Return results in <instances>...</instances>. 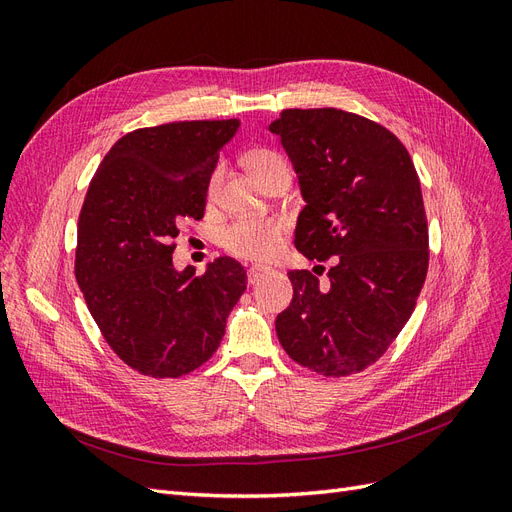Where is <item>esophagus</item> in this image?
I'll return each instance as SVG.
<instances>
[{
    "mask_svg": "<svg viewBox=\"0 0 512 512\" xmlns=\"http://www.w3.org/2000/svg\"><path fill=\"white\" fill-rule=\"evenodd\" d=\"M265 273H267V271L262 269V267H250V269H247V282H250V284L254 286V284L260 282V277L265 275Z\"/></svg>",
    "mask_w": 512,
    "mask_h": 512,
    "instance_id": "1",
    "label": "esophagus"
}]
</instances>
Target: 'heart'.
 Wrapping results in <instances>:
<instances>
[{
  "mask_svg": "<svg viewBox=\"0 0 512 512\" xmlns=\"http://www.w3.org/2000/svg\"><path fill=\"white\" fill-rule=\"evenodd\" d=\"M245 164L252 170V175L258 181H265L271 173H275V170L288 168L286 160L280 156V153L271 149H256L252 153H247ZM218 179H220V170H215L209 185L211 192L218 188ZM284 232H286L284 224L277 220L245 218L230 224L222 232V245L226 247V252H230L232 256H237L241 260L269 262L282 252Z\"/></svg>",
  "mask_w": 512,
  "mask_h": 512,
  "instance_id": "1",
  "label": "heart"
}]
</instances>
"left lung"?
Returning a JSON list of instances; mask_svg holds the SVG:
<instances>
[{"label": "left lung", "instance_id": "left-lung-1", "mask_svg": "<svg viewBox=\"0 0 512 512\" xmlns=\"http://www.w3.org/2000/svg\"><path fill=\"white\" fill-rule=\"evenodd\" d=\"M269 130L305 200L294 245L309 260L335 258L329 288L290 271L292 301L275 318L292 361L322 376L359 374L412 316L429 262L421 181L399 138L337 108H288Z\"/></svg>", "mask_w": 512, "mask_h": 512}]
</instances>
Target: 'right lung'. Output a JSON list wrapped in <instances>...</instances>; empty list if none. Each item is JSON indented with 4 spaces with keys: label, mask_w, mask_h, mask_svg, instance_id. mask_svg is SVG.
Returning <instances> with one entry per match:
<instances>
[{
    "label": "right lung",
    "mask_w": 512,
    "mask_h": 512,
    "mask_svg": "<svg viewBox=\"0 0 512 512\" xmlns=\"http://www.w3.org/2000/svg\"><path fill=\"white\" fill-rule=\"evenodd\" d=\"M239 119L134 130L106 153L79 218L76 282L119 359L179 378L218 350L247 275L228 256L177 271L173 239L205 215L209 179Z\"/></svg>",
    "instance_id": "1"
}]
</instances>
